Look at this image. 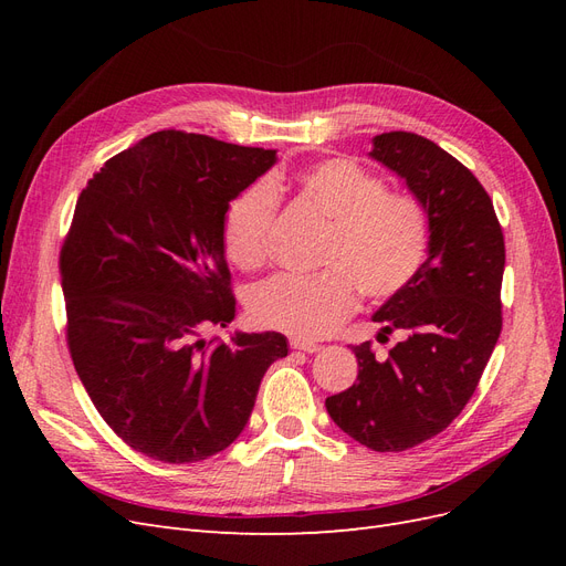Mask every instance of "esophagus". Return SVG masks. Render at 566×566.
I'll list each match as a JSON object with an SVG mask.
<instances>
[{"instance_id": "esophagus-1", "label": "esophagus", "mask_w": 566, "mask_h": 566, "mask_svg": "<svg viewBox=\"0 0 566 566\" xmlns=\"http://www.w3.org/2000/svg\"><path fill=\"white\" fill-rule=\"evenodd\" d=\"M290 347L293 349H300V352H306V354H314L318 352V345L312 339H304V337H290Z\"/></svg>"}]
</instances>
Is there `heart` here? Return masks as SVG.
I'll return each mask as SVG.
<instances>
[{"label": "heart", "mask_w": 566, "mask_h": 566, "mask_svg": "<svg viewBox=\"0 0 566 566\" xmlns=\"http://www.w3.org/2000/svg\"><path fill=\"white\" fill-rule=\"evenodd\" d=\"M297 181L333 219L318 254L323 271L279 273L252 290L248 310L262 328L316 339L354 314L358 293L385 302L413 283L430 250V221L420 200L389 193L378 175L347 158L304 167ZM279 202V186L269 177L229 202L224 248L238 266L264 264Z\"/></svg>", "instance_id": "obj_1"}]
</instances>
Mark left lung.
Listing matches in <instances>:
<instances>
[{
	"label": "left lung",
	"instance_id": "obj_1",
	"mask_svg": "<svg viewBox=\"0 0 566 566\" xmlns=\"http://www.w3.org/2000/svg\"><path fill=\"white\" fill-rule=\"evenodd\" d=\"M370 156L406 179L430 219V254L375 323L401 342L385 358L354 347L356 385L325 399L339 430L378 453L437 437L462 413L503 328L505 241L484 186L451 153L413 132L373 139Z\"/></svg>",
	"mask_w": 566,
	"mask_h": 566
}]
</instances>
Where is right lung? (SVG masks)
<instances>
[{
	"label": "right lung",
	"mask_w": 566,
	"mask_h": 566,
	"mask_svg": "<svg viewBox=\"0 0 566 566\" xmlns=\"http://www.w3.org/2000/svg\"><path fill=\"white\" fill-rule=\"evenodd\" d=\"M276 150L163 129L87 181L61 245L65 339L80 380L127 447L198 462L238 439L281 333L202 331L235 316L224 256L229 202Z\"/></svg>",
	"instance_id": "add662e5"
}]
</instances>
